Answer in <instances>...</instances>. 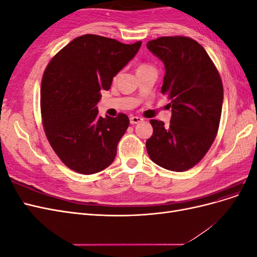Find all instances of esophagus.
I'll list each match as a JSON object with an SVG mask.
<instances>
[{"label": "esophagus", "instance_id": "34e87169", "mask_svg": "<svg viewBox=\"0 0 257 257\" xmlns=\"http://www.w3.org/2000/svg\"><path fill=\"white\" fill-rule=\"evenodd\" d=\"M143 120H144V119H143V118H141V116H136V115H133V116H131V118H130V122H131V124H137V123H141Z\"/></svg>", "mask_w": 257, "mask_h": 257}]
</instances>
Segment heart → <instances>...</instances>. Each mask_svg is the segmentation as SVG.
I'll return each instance as SVG.
<instances>
[{"mask_svg":"<svg viewBox=\"0 0 257 257\" xmlns=\"http://www.w3.org/2000/svg\"><path fill=\"white\" fill-rule=\"evenodd\" d=\"M154 68L151 64H148V63H142L141 65L138 66L137 68V72H142V71H147V69H152Z\"/></svg>","mask_w":257,"mask_h":257,"instance_id":"1","label":"heart"}]
</instances>
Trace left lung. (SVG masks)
I'll list each match as a JSON object with an SVG mask.
<instances>
[{
  "label": "left lung",
  "instance_id": "left-lung-1",
  "mask_svg": "<svg viewBox=\"0 0 257 257\" xmlns=\"http://www.w3.org/2000/svg\"><path fill=\"white\" fill-rule=\"evenodd\" d=\"M147 47L165 65L161 92L170 99L169 125L150 120L152 136L146 142L150 159L172 172H185L201 161L219 130L223 84L203 46L186 36H162Z\"/></svg>",
  "mask_w": 257,
  "mask_h": 257
}]
</instances>
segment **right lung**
<instances>
[{"label":"right lung","instance_id":"right-lung-1","mask_svg":"<svg viewBox=\"0 0 257 257\" xmlns=\"http://www.w3.org/2000/svg\"><path fill=\"white\" fill-rule=\"evenodd\" d=\"M142 42L123 44L85 34L73 40L46 67L41 85V113L48 142L64 164L92 175L109 166L128 127L126 114L98 116L100 90L134 58Z\"/></svg>","mask_w":257,"mask_h":257}]
</instances>
